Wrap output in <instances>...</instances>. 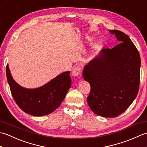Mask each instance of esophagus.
I'll return each mask as SVG.
<instances>
[{"instance_id": "34e87169", "label": "esophagus", "mask_w": 147, "mask_h": 147, "mask_svg": "<svg viewBox=\"0 0 147 147\" xmlns=\"http://www.w3.org/2000/svg\"><path fill=\"white\" fill-rule=\"evenodd\" d=\"M82 73V68L81 67L80 65H77V66L74 67L73 69L72 70V74L74 76H80Z\"/></svg>"}]
</instances>
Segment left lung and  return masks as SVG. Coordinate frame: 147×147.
I'll return each mask as SVG.
<instances>
[{
    "label": "left lung",
    "instance_id": "8db88e82",
    "mask_svg": "<svg viewBox=\"0 0 147 147\" xmlns=\"http://www.w3.org/2000/svg\"><path fill=\"white\" fill-rule=\"evenodd\" d=\"M119 43L102 49L97 57L84 68V80L91 89L87 102L96 114L105 117L118 116L132 104L138 93L140 55L126 34L109 31Z\"/></svg>",
    "mask_w": 147,
    "mask_h": 147
}]
</instances>
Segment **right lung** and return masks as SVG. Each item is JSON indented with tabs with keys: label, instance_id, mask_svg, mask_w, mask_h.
<instances>
[{
	"label": "right lung",
	"instance_id": "1",
	"mask_svg": "<svg viewBox=\"0 0 147 147\" xmlns=\"http://www.w3.org/2000/svg\"><path fill=\"white\" fill-rule=\"evenodd\" d=\"M70 71L62 73L46 85L36 89H26L12 79L8 65L6 76L14 101L22 111L35 116L47 115L57 109L71 85Z\"/></svg>",
	"mask_w": 147,
	"mask_h": 147
}]
</instances>
